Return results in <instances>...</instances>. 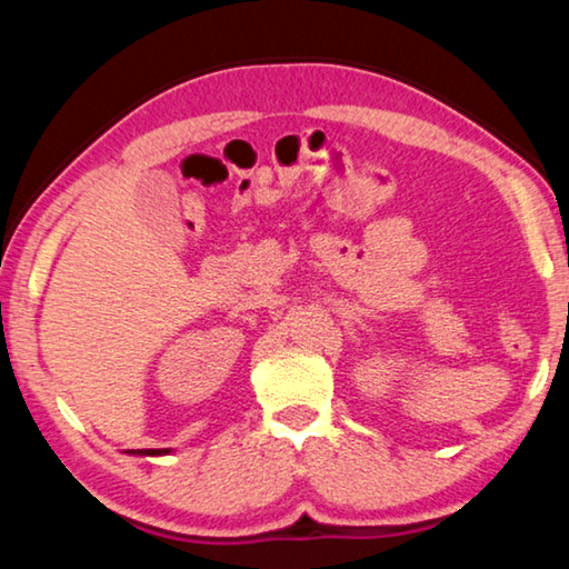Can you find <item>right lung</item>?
<instances>
[{"label":"right lung","mask_w":569,"mask_h":569,"mask_svg":"<svg viewBox=\"0 0 569 569\" xmlns=\"http://www.w3.org/2000/svg\"><path fill=\"white\" fill-rule=\"evenodd\" d=\"M128 455H138V457H166V455H170V449H128Z\"/></svg>","instance_id":"add662e5"}]
</instances>
